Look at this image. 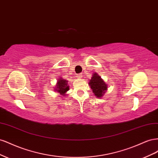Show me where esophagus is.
Instances as JSON below:
<instances>
[{"label": "esophagus", "mask_w": 158, "mask_h": 158, "mask_svg": "<svg viewBox=\"0 0 158 158\" xmlns=\"http://www.w3.org/2000/svg\"><path fill=\"white\" fill-rule=\"evenodd\" d=\"M82 73H80V74H77V78H82Z\"/></svg>", "instance_id": "34e87169"}]
</instances>
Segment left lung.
<instances>
[{
  "label": "left lung",
  "mask_w": 158,
  "mask_h": 158,
  "mask_svg": "<svg viewBox=\"0 0 158 158\" xmlns=\"http://www.w3.org/2000/svg\"><path fill=\"white\" fill-rule=\"evenodd\" d=\"M89 84L91 89H92L93 92L97 98H101L103 96L107 89V84L103 82V80L97 74V73H94L93 74Z\"/></svg>",
  "instance_id": "left-lung-1"
}]
</instances>
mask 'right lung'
<instances>
[{
	"label": "right lung",
	"mask_w": 158,
	"mask_h": 158,
	"mask_svg": "<svg viewBox=\"0 0 158 158\" xmlns=\"http://www.w3.org/2000/svg\"><path fill=\"white\" fill-rule=\"evenodd\" d=\"M68 81L66 80H63L62 78H59V80L57 82L56 92L60 94V95H64V94L69 91V86L67 85Z\"/></svg>",
	"instance_id": "right-lung-1"
}]
</instances>
